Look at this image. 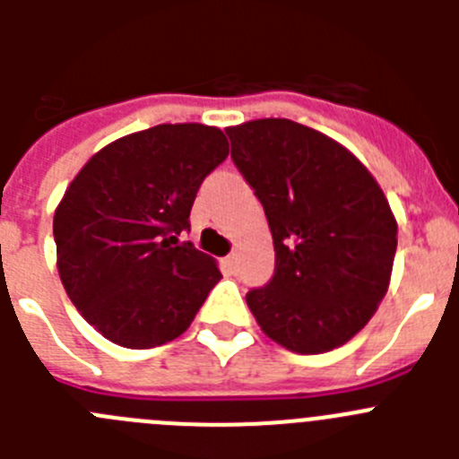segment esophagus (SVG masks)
Masks as SVG:
<instances>
[{
    "label": "esophagus",
    "instance_id": "obj_1",
    "mask_svg": "<svg viewBox=\"0 0 459 459\" xmlns=\"http://www.w3.org/2000/svg\"><path fill=\"white\" fill-rule=\"evenodd\" d=\"M225 264L230 266V269H237V264H238V257H237V253H230L225 257Z\"/></svg>",
    "mask_w": 459,
    "mask_h": 459
}]
</instances>
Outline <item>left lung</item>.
<instances>
[{
    "mask_svg": "<svg viewBox=\"0 0 459 459\" xmlns=\"http://www.w3.org/2000/svg\"><path fill=\"white\" fill-rule=\"evenodd\" d=\"M227 135L275 248L269 285L246 294L250 312L290 351L335 350L386 296L397 248L386 195L354 153L296 121L255 119Z\"/></svg>",
    "mask_w": 459,
    "mask_h": 459,
    "instance_id": "1",
    "label": "left lung"
}]
</instances>
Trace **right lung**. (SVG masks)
Returning <instances> with one entry per match:
<instances>
[{
    "instance_id": "1",
    "label": "right lung",
    "mask_w": 459,
    "mask_h": 459,
    "mask_svg": "<svg viewBox=\"0 0 459 459\" xmlns=\"http://www.w3.org/2000/svg\"><path fill=\"white\" fill-rule=\"evenodd\" d=\"M230 153L221 128L160 124L100 149L55 211L56 269L73 306L109 342L179 338L222 278L190 241V209Z\"/></svg>"
}]
</instances>
